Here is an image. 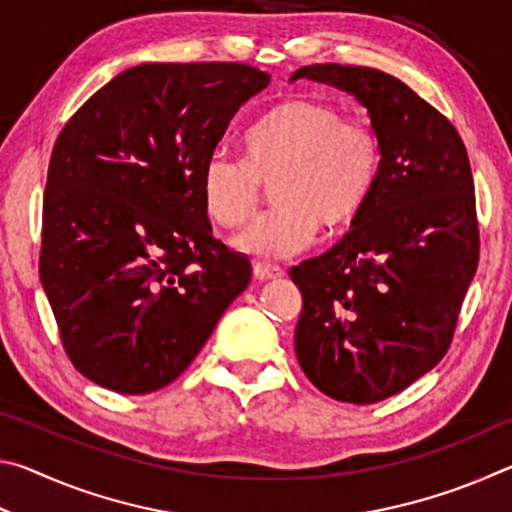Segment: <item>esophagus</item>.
Listing matches in <instances>:
<instances>
[{
	"instance_id": "obj_1",
	"label": "esophagus",
	"mask_w": 512,
	"mask_h": 512,
	"mask_svg": "<svg viewBox=\"0 0 512 512\" xmlns=\"http://www.w3.org/2000/svg\"><path fill=\"white\" fill-rule=\"evenodd\" d=\"M253 273H255V280H259V282L277 280V277L284 275V271H282L280 266H273V264H266V262H255L253 264Z\"/></svg>"
}]
</instances>
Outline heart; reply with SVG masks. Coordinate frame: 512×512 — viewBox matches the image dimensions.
Masks as SVG:
<instances>
[{
    "mask_svg": "<svg viewBox=\"0 0 512 512\" xmlns=\"http://www.w3.org/2000/svg\"><path fill=\"white\" fill-rule=\"evenodd\" d=\"M381 173L379 135L341 108L291 99L248 128L244 160L214 153L201 173V201L210 221L239 228L272 185L273 212L235 237L237 250L259 262L300 255L318 230L341 232L366 210Z\"/></svg>",
    "mask_w": 512,
    "mask_h": 512,
    "instance_id": "obj_1",
    "label": "heart"
}]
</instances>
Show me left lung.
Wrapping results in <instances>:
<instances>
[{
	"label": "left lung",
	"instance_id": "left-lung-1",
	"mask_svg": "<svg viewBox=\"0 0 512 512\" xmlns=\"http://www.w3.org/2000/svg\"><path fill=\"white\" fill-rule=\"evenodd\" d=\"M334 85L368 108L381 173L339 244L293 266L302 293L296 357L320 393L372 404L445 357L479 266L465 144L440 112L391 74L307 65L291 81Z\"/></svg>",
	"mask_w": 512,
	"mask_h": 512
}]
</instances>
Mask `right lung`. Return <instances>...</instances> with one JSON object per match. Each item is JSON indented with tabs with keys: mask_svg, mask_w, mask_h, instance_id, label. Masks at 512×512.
<instances>
[{
	"mask_svg": "<svg viewBox=\"0 0 512 512\" xmlns=\"http://www.w3.org/2000/svg\"><path fill=\"white\" fill-rule=\"evenodd\" d=\"M271 76L244 63H146L76 110L49 160L40 282L81 375L142 395L183 375L250 282L212 237L201 173Z\"/></svg>",
	"mask_w": 512,
	"mask_h": 512,
	"instance_id": "right-lung-1",
	"label": "right lung"
}]
</instances>
